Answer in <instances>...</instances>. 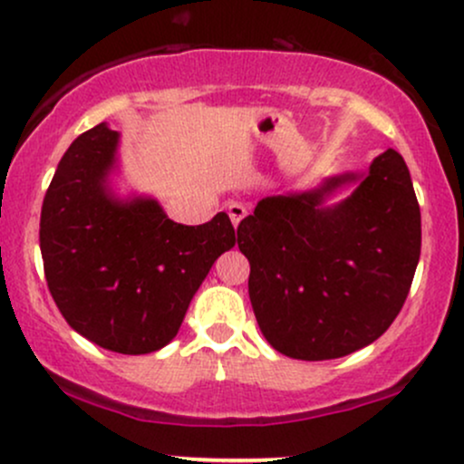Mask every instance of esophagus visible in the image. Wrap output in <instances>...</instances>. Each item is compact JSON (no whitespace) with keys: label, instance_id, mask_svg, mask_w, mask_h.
Listing matches in <instances>:
<instances>
[{"label":"esophagus","instance_id":"esophagus-1","mask_svg":"<svg viewBox=\"0 0 464 464\" xmlns=\"http://www.w3.org/2000/svg\"><path fill=\"white\" fill-rule=\"evenodd\" d=\"M227 211H228V218H231L233 227H240V222L244 220V216H246V207L240 205V202H228L227 205Z\"/></svg>","mask_w":464,"mask_h":464}]
</instances>
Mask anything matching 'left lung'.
<instances>
[{"mask_svg": "<svg viewBox=\"0 0 464 464\" xmlns=\"http://www.w3.org/2000/svg\"><path fill=\"white\" fill-rule=\"evenodd\" d=\"M237 246L259 330L277 353L325 361L365 348L401 313L420 257L403 156L388 150L365 171L262 198L237 227Z\"/></svg>", "mask_w": 464, "mask_h": 464, "instance_id": "1", "label": "left lung"}]
</instances>
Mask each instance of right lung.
<instances>
[{
	"mask_svg": "<svg viewBox=\"0 0 464 464\" xmlns=\"http://www.w3.org/2000/svg\"><path fill=\"white\" fill-rule=\"evenodd\" d=\"M121 134L101 123L61 158L39 224L45 282L81 337L121 354H150L180 330L193 295L236 246L227 213L187 227L151 196H121Z\"/></svg>",
	"mask_w": 464,
	"mask_h": 464,
	"instance_id": "right-lung-1",
	"label": "right lung"
}]
</instances>
